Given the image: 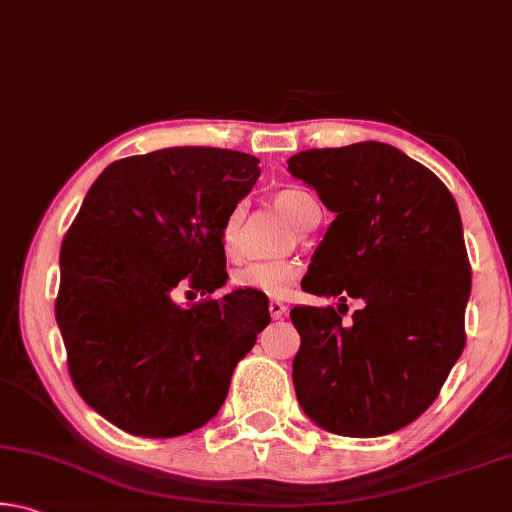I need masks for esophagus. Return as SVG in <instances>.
<instances>
[{
  "mask_svg": "<svg viewBox=\"0 0 512 512\" xmlns=\"http://www.w3.org/2000/svg\"><path fill=\"white\" fill-rule=\"evenodd\" d=\"M268 311H271V316L275 320H280L284 314H287V305H284V302H280V300H271V302H268Z\"/></svg>",
  "mask_w": 512,
  "mask_h": 512,
  "instance_id": "obj_1",
  "label": "esophagus"
}]
</instances>
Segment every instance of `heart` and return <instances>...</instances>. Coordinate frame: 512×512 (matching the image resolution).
Listing matches in <instances>:
<instances>
[{
    "label": "heart",
    "mask_w": 512,
    "mask_h": 512,
    "mask_svg": "<svg viewBox=\"0 0 512 512\" xmlns=\"http://www.w3.org/2000/svg\"><path fill=\"white\" fill-rule=\"evenodd\" d=\"M273 205L284 219H287L293 228L307 230L318 221V203L314 196L307 194L305 189L298 187H284L280 192L273 194ZM246 221V205L239 203L232 207L225 216L221 225L219 241L223 253L230 259H237L241 255V232H244ZM300 277L298 262H250L246 266L237 268L232 273V287L239 291H255L264 293V296H284L291 289V284Z\"/></svg>",
    "instance_id": "obj_1"
}]
</instances>
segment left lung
<instances>
[{
  "label": "left lung",
  "mask_w": 512,
  "mask_h": 512,
  "mask_svg": "<svg viewBox=\"0 0 512 512\" xmlns=\"http://www.w3.org/2000/svg\"><path fill=\"white\" fill-rule=\"evenodd\" d=\"M289 171L336 214L302 289L363 302L352 320L345 305L291 309L298 402L339 436H386L429 409L465 348L461 214L443 180L391 144L302 151Z\"/></svg>",
  "instance_id": "left-lung-1"
}]
</instances>
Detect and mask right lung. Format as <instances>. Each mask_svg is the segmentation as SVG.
<instances>
[{
	"label": "right lung",
	"instance_id": "right-lung-1",
	"mask_svg": "<svg viewBox=\"0 0 512 512\" xmlns=\"http://www.w3.org/2000/svg\"><path fill=\"white\" fill-rule=\"evenodd\" d=\"M255 155L173 146L101 171L60 246L56 320L76 391L115 427L173 438L219 413L268 298L221 289L225 216L259 178ZM192 293V291H187Z\"/></svg>",
	"mask_w": 512,
	"mask_h": 512
}]
</instances>
